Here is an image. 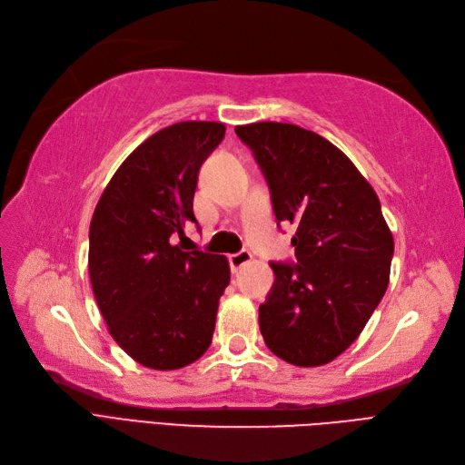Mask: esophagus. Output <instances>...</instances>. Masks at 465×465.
<instances>
[{"instance_id":"34e87169","label":"esophagus","mask_w":465,"mask_h":465,"mask_svg":"<svg viewBox=\"0 0 465 465\" xmlns=\"http://www.w3.org/2000/svg\"><path fill=\"white\" fill-rule=\"evenodd\" d=\"M252 261V254H251V251H247V249H243V251H239V252H235V254H230V266H232V271L233 272H237L239 268H243L247 262H251Z\"/></svg>"}]
</instances>
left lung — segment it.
Segmentation results:
<instances>
[{
    "mask_svg": "<svg viewBox=\"0 0 465 465\" xmlns=\"http://www.w3.org/2000/svg\"><path fill=\"white\" fill-rule=\"evenodd\" d=\"M271 187L278 222L295 226L297 264L271 262L259 307L264 343L297 367L331 363L361 334L391 280L392 232L367 179L338 146L292 124L235 127Z\"/></svg>",
    "mask_w": 465,
    "mask_h": 465,
    "instance_id": "8db88e82",
    "label": "left lung"
}]
</instances>
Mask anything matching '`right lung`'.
<instances>
[{"label": "right lung", "mask_w": 465, "mask_h": 465, "mask_svg": "<svg viewBox=\"0 0 465 465\" xmlns=\"http://www.w3.org/2000/svg\"><path fill=\"white\" fill-rule=\"evenodd\" d=\"M218 122H179L141 143L94 208L88 274L112 338L134 361L182 369L208 350L230 283L222 254L183 251L175 239L197 223L199 170L223 139Z\"/></svg>", "instance_id": "obj_1"}]
</instances>
